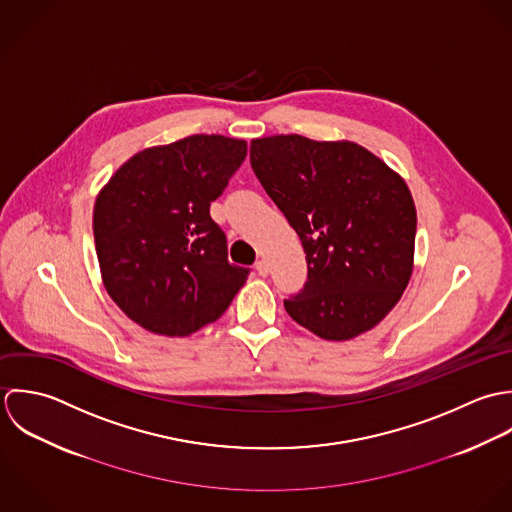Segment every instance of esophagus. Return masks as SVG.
Segmentation results:
<instances>
[{
    "instance_id": "obj_1",
    "label": "esophagus",
    "mask_w": 512,
    "mask_h": 512,
    "mask_svg": "<svg viewBox=\"0 0 512 512\" xmlns=\"http://www.w3.org/2000/svg\"><path fill=\"white\" fill-rule=\"evenodd\" d=\"M255 269H257V273H259L261 277H267V275H269V263H267L265 259H259V261L255 263Z\"/></svg>"
}]
</instances>
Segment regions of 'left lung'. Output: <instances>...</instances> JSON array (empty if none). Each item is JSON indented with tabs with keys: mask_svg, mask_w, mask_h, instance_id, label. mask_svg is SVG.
I'll list each match as a JSON object with an SVG mask.
<instances>
[{
	"mask_svg": "<svg viewBox=\"0 0 512 512\" xmlns=\"http://www.w3.org/2000/svg\"><path fill=\"white\" fill-rule=\"evenodd\" d=\"M251 168L307 253L285 308L324 340L374 328L408 287L417 215L406 182L366 148L299 134L255 138Z\"/></svg>",
	"mask_w": 512,
	"mask_h": 512,
	"instance_id": "1",
	"label": "left lung"
}]
</instances>
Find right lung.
Masks as SVG:
<instances>
[{
    "instance_id": "1",
    "label": "right lung",
    "mask_w": 512,
    "mask_h": 512,
    "mask_svg": "<svg viewBox=\"0 0 512 512\" xmlns=\"http://www.w3.org/2000/svg\"><path fill=\"white\" fill-rule=\"evenodd\" d=\"M245 156V140L194 134L134 154L97 196L104 289L142 328L188 336L217 320L247 281L209 215Z\"/></svg>"
}]
</instances>
